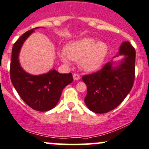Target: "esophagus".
Masks as SVG:
<instances>
[{
  "instance_id": "1",
  "label": "esophagus",
  "mask_w": 149,
  "mask_h": 149,
  "mask_svg": "<svg viewBox=\"0 0 149 149\" xmlns=\"http://www.w3.org/2000/svg\"><path fill=\"white\" fill-rule=\"evenodd\" d=\"M73 80L74 81H79L80 79V76L79 74H77V73H73Z\"/></svg>"
}]
</instances>
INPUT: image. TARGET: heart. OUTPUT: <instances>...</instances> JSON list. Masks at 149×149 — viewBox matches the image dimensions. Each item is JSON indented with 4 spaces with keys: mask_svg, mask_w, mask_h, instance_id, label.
<instances>
[{
    "mask_svg": "<svg viewBox=\"0 0 149 149\" xmlns=\"http://www.w3.org/2000/svg\"><path fill=\"white\" fill-rule=\"evenodd\" d=\"M109 48L104 42H97L93 38L86 37L68 43L65 53L60 54L61 59L65 63L70 60L79 61L81 69L93 72L103 65Z\"/></svg>",
    "mask_w": 149,
    "mask_h": 149,
    "instance_id": "obj_1",
    "label": "heart"
}]
</instances>
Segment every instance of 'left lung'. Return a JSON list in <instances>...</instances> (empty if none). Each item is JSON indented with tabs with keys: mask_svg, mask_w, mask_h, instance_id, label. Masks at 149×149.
I'll use <instances>...</instances> for the list:
<instances>
[{
	"mask_svg": "<svg viewBox=\"0 0 149 149\" xmlns=\"http://www.w3.org/2000/svg\"><path fill=\"white\" fill-rule=\"evenodd\" d=\"M124 56L117 66L108 62L98 71L85 75L82 80L87 86L84 98L89 110L105 113L116 109L132 88L135 79L136 51L128 41L122 43L116 56Z\"/></svg>",
	"mask_w": 149,
	"mask_h": 149,
	"instance_id": "left-lung-1",
	"label": "left lung"
}]
</instances>
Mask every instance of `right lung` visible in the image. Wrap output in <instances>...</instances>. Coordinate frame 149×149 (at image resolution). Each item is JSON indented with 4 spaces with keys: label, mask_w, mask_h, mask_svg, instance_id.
<instances>
[{
    "label": "right lung",
    "mask_w": 149,
    "mask_h": 149,
    "mask_svg": "<svg viewBox=\"0 0 149 149\" xmlns=\"http://www.w3.org/2000/svg\"><path fill=\"white\" fill-rule=\"evenodd\" d=\"M36 29L23 33L14 43L12 48L10 76L14 88L28 106L38 111H47L56 106L63 89L73 79L71 73H59L54 69L45 74L33 76L21 68L18 60L20 50L25 40Z\"/></svg>",
    "instance_id": "obj_1"
}]
</instances>
